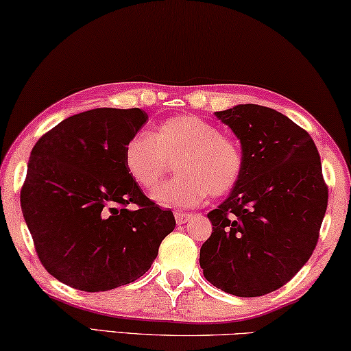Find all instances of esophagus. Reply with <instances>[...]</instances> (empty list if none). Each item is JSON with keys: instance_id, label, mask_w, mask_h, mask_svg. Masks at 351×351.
<instances>
[{"instance_id": "esophagus-1", "label": "esophagus", "mask_w": 351, "mask_h": 351, "mask_svg": "<svg viewBox=\"0 0 351 351\" xmlns=\"http://www.w3.org/2000/svg\"><path fill=\"white\" fill-rule=\"evenodd\" d=\"M175 219H176V223L178 225H184L187 223L189 220L192 219L191 214H186V213H175Z\"/></svg>"}]
</instances>
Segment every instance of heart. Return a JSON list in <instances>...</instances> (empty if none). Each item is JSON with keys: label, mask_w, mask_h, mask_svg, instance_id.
Segmentation results:
<instances>
[{"label": "heart", "mask_w": 351, "mask_h": 351, "mask_svg": "<svg viewBox=\"0 0 351 351\" xmlns=\"http://www.w3.org/2000/svg\"><path fill=\"white\" fill-rule=\"evenodd\" d=\"M175 160L178 176L156 193L169 208H193L209 195L221 197L237 184L243 169L234 137L197 115H178L153 134H136L125 147V165L138 186L153 192Z\"/></svg>", "instance_id": "obj_1"}]
</instances>
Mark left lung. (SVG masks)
I'll list each match as a JSON object with an SVG mask.
<instances>
[{
    "label": "left lung",
    "instance_id": "left-lung-1",
    "mask_svg": "<svg viewBox=\"0 0 351 351\" xmlns=\"http://www.w3.org/2000/svg\"><path fill=\"white\" fill-rule=\"evenodd\" d=\"M215 115L241 141L243 169L230 197L208 214L213 234L199 250V265L223 292L261 297L308 263L326 213L328 186L314 141L286 115L258 104Z\"/></svg>",
    "mask_w": 351,
    "mask_h": 351
}]
</instances>
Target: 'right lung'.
Segmentation results:
<instances>
[{
  "mask_svg": "<svg viewBox=\"0 0 351 351\" xmlns=\"http://www.w3.org/2000/svg\"><path fill=\"white\" fill-rule=\"evenodd\" d=\"M145 110L99 108L71 115L32 148L20 192L36 253L48 274L86 292L130 285L175 230L125 165ZM136 204V210L127 206Z\"/></svg>",
  "mask_w": 351,
  "mask_h": 351,
  "instance_id": "right-lung-1",
  "label": "right lung"
}]
</instances>
